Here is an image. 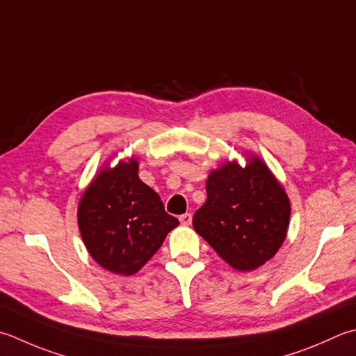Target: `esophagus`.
Masks as SVG:
<instances>
[{"instance_id": "esophagus-1", "label": "esophagus", "mask_w": 356, "mask_h": 356, "mask_svg": "<svg viewBox=\"0 0 356 356\" xmlns=\"http://www.w3.org/2000/svg\"><path fill=\"white\" fill-rule=\"evenodd\" d=\"M179 220H180V224H182V225H190L191 220H193V216H191V213H185V214L180 216Z\"/></svg>"}]
</instances>
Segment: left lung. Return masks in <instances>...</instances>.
I'll return each instance as SVG.
<instances>
[{"label":"left lung","mask_w":356,"mask_h":356,"mask_svg":"<svg viewBox=\"0 0 356 356\" xmlns=\"http://www.w3.org/2000/svg\"><path fill=\"white\" fill-rule=\"evenodd\" d=\"M290 202L259 159L245 168L227 163L207 180V202L193 227L236 270H254L271 259L285 239Z\"/></svg>","instance_id":"left-lung-1"}]
</instances>
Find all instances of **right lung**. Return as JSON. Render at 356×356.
Listing matches in <instances>:
<instances>
[{
	"label": "right lung",
	"mask_w": 356,
	"mask_h": 356,
	"mask_svg": "<svg viewBox=\"0 0 356 356\" xmlns=\"http://www.w3.org/2000/svg\"><path fill=\"white\" fill-rule=\"evenodd\" d=\"M137 160L102 171L79 205L83 242L97 264L113 273L134 275L179 225L159 194L137 176Z\"/></svg>",
	"instance_id": "right-lung-1"
}]
</instances>
